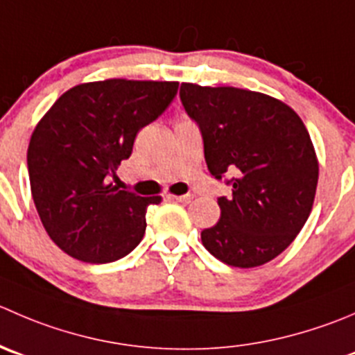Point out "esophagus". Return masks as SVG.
<instances>
[{"instance_id": "esophagus-1", "label": "esophagus", "mask_w": 355, "mask_h": 355, "mask_svg": "<svg viewBox=\"0 0 355 355\" xmlns=\"http://www.w3.org/2000/svg\"><path fill=\"white\" fill-rule=\"evenodd\" d=\"M173 199H177L178 202H185V205H187V202H191L192 199H194V196L192 194H184V196H173Z\"/></svg>"}]
</instances>
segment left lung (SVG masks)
<instances>
[{
	"label": "left lung",
	"mask_w": 355,
	"mask_h": 355,
	"mask_svg": "<svg viewBox=\"0 0 355 355\" xmlns=\"http://www.w3.org/2000/svg\"><path fill=\"white\" fill-rule=\"evenodd\" d=\"M180 101L199 126L208 170L232 175L220 220L201 232L223 263L250 269L283 253L311 215L319 164L307 128L286 104L232 86L182 83Z\"/></svg>",
	"instance_id": "left-lung-1"
}]
</instances>
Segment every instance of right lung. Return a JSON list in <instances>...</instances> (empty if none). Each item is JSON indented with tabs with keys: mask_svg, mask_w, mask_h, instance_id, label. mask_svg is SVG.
Returning <instances> with one entry per match:
<instances>
[{
	"mask_svg": "<svg viewBox=\"0 0 355 355\" xmlns=\"http://www.w3.org/2000/svg\"><path fill=\"white\" fill-rule=\"evenodd\" d=\"M177 81L105 79L65 92L43 116L27 149L31 192L53 243L86 263H109L146 234L142 198L109 184L135 137L173 102Z\"/></svg>",
	"mask_w": 355,
	"mask_h": 355,
	"instance_id": "right-lung-1",
	"label": "right lung"
}]
</instances>
